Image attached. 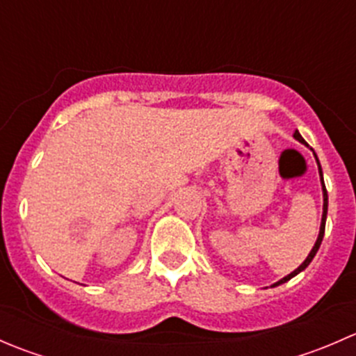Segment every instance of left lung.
Instances as JSON below:
<instances>
[{"label":"left lung","instance_id":"left-lung-1","mask_svg":"<svg viewBox=\"0 0 356 356\" xmlns=\"http://www.w3.org/2000/svg\"><path fill=\"white\" fill-rule=\"evenodd\" d=\"M294 138L298 139V141H301L303 143V138H301V134L300 132H294ZM318 161V160H317ZM318 170H321V177H322V168H321V163H318ZM322 191H324V213H322V224H321V232H318V238H317V243H315V246L312 248V251H310V254H308L307 257V260L303 261V264L300 265V267L296 268V270L294 272H291L289 275H286L284 279H281V281L279 282H275L274 286H279V284H282V282H286V281H289L291 277H294V275L296 274H300L301 270H305V268L308 267V265H310V261L314 260V257H315V253H317L318 251V248H321V243H322V238H324V232H325V218H327V189H325V184H324V179H322Z\"/></svg>","mask_w":356,"mask_h":356}]
</instances>
